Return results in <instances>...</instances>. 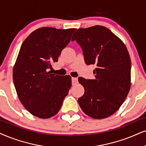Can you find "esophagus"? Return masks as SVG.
<instances>
[{"label":"esophagus","instance_id":"esophagus-1","mask_svg":"<svg viewBox=\"0 0 146 146\" xmlns=\"http://www.w3.org/2000/svg\"><path fill=\"white\" fill-rule=\"evenodd\" d=\"M71 81L73 86H75V85H76L78 83V79H77V78H75V77H72Z\"/></svg>","mask_w":146,"mask_h":146}]
</instances>
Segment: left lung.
<instances>
[{"instance_id": "8db88e82", "label": "left lung", "mask_w": 146, "mask_h": 146, "mask_svg": "<svg viewBox=\"0 0 146 146\" xmlns=\"http://www.w3.org/2000/svg\"><path fill=\"white\" fill-rule=\"evenodd\" d=\"M82 47L88 65L95 64V78L79 77L84 94L78 102L85 114L94 119L108 117L119 110L131 88L129 54L122 40L101 25L80 28L72 41Z\"/></svg>"}]
</instances>
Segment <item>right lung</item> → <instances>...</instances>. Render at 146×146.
Returning <instances> with one entry per match:
<instances>
[{
    "label": "right lung",
    "mask_w": 146,
    "mask_h": 146,
    "mask_svg": "<svg viewBox=\"0 0 146 146\" xmlns=\"http://www.w3.org/2000/svg\"><path fill=\"white\" fill-rule=\"evenodd\" d=\"M75 28L44 27L24 40L13 67V77L18 97L27 110L41 119L56 115L71 86L69 75L52 73V64L71 40Z\"/></svg>",
    "instance_id": "obj_1"
}]
</instances>
